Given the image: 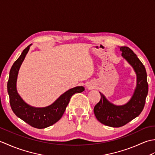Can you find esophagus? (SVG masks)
<instances>
[{"mask_svg":"<svg viewBox=\"0 0 155 155\" xmlns=\"http://www.w3.org/2000/svg\"><path fill=\"white\" fill-rule=\"evenodd\" d=\"M87 87L88 88H93V87L92 86H91V85H89V84H88V85H87Z\"/></svg>","mask_w":155,"mask_h":155,"instance_id":"obj_1","label":"esophagus"}]
</instances>
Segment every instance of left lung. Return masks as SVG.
Instances as JSON below:
<instances>
[{
	"label": "left lung",
	"mask_w": 155,
	"mask_h": 155,
	"mask_svg": "<svg viewBox=\"0 0 155 155\" xmlns=\"http://www.w3.org/2000/svg\"><path fill=\"white\" fill-rule=\"evenodd\" d=\"M119 48L122 57L135 72L137 85L130 99L123 105L110 103L99 92L101 100L94 108L95 117L102 124L111 127H123L139 116L143 110L149 89L147 74L143 64L130 48Z\"/></svg>",
	"instance_id": "left-lung-1"
}]
</instances>
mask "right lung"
Wrapping results in <instances>:
<instances>
[{"label": "right lung", "mask_w": 155, "mask_h": 155, "mask_svg": "<svg viewBox=\"0 0 155 155\" xmlns=\"http://www.w3.org/2000/svg\"><path fill=\"white\" fill-rule=\"evenodd\" d=\"M30 45L22 51L21 56L12 66L9 73L7 91L12 111L18 118L37 128H45L51 126L61 119L70 101L75 93L84 91L83 86L76 87L61 94L53 103L45 107H35L22 99L16 89V81L20 67L30 49Z\"/></svg>", "instance_id": "right-lung-1"}]
</instances>
